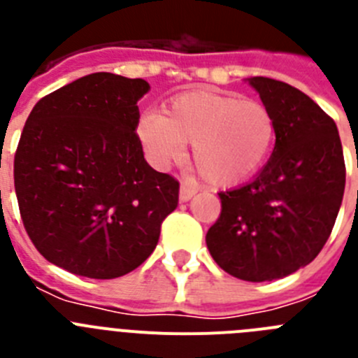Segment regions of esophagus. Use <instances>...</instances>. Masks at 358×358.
Returning a JSON list of instances; mask_svg holds the SVG:
<instances>
[{
  "label": "esophagus",
  "mask_w": 358,
  "mask_h": 358,
  "mask_svg": "<svg viewBox=\"0 0 358 358\" xmlns=\"http://www.w3.org/2000/svg\"><path fill=\"white\" fill-rule=\"evenodd\" d=\"M195 194H197V188H194L192 185H186L185 182V185H181V189H179V201L188 202Z\"/></svg>",
  "instance_id": "1"
}]
</instances>
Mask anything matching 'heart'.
<instances>
[{"label": "heart", "mask_w": 358, "mask_h": 358, "mask_svg": "<svg viewBox=\"0 0 358 358\" xmlns=\"http://www.w3.org/2000/svg\"><path fill=\"white\" fill-rule=\"evenodd\" d=\"M136 134L148 159L169 166L194 145V163L215 186H236L264 169L276 143V120L258 100L195 90L172 98L164 116L141 113Z\"/></svg>", "instance_id": "1"}]
</instances>
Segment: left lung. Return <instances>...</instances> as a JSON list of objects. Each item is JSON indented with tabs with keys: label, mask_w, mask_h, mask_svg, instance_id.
Returning a JSON list of instances; mask_svg holds the SVG:
<instances>
[{
	"label": "left lung",
	"mask_w": 358,
	"mask_h": 358,
	"mask_svg": "<svg viewBox=\"0 0 358 358\" xmlns=\"http://www.w3.org/2000/svg\"><path fill=\"white\" fill-rule=\"evenodd\" d=\"M276 120V143L251 182L220 192L206 235L218 267L243 281H273L314 260L327 243L346 185L334 120L310 96L274 78H245Z\"/></svg>",
	"instance_id": "1"
}]
</instances>
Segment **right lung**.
I'll return each instance as SVG.
<instances>
[{"label":"right lung","instance_id":"right-lung-1","mask_svg":"<svg viewBox=\"0 0 358 358\" xmlns=\"http://www.w3.org/2000/svg\"><path fill=\"white\" fill-rule=\"evenodd\" d=\"M150 85L91 73L31 109L14 159L24 229L50 264L113 280L156 249L179 182L143 157L136 123Z\"/></svg>","mask_w":358,"mask_h":358}]
</instances>
